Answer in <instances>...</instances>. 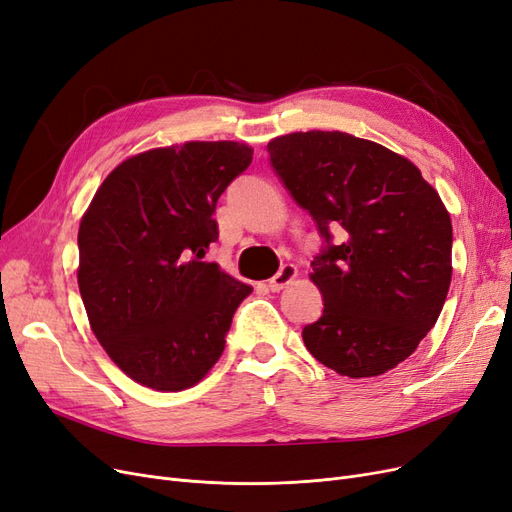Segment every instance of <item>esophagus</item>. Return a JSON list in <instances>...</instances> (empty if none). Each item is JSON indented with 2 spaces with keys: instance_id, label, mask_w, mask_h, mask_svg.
<instances>
[{
  "instance_id": "obj_1",
  "label": "esophagus",
  "mask_w": 512,
  "mask_h": 512,
  "mask_svg": "<svg viewBox=\"0 0 512 512\" xmlns=\"http://www.w3.org/2000/svg\"><path fill=\"white\" fill-rule=\"evenodd\" d=\"M295 276H297V268L291 266V263H285V266H282V268L268 280V289H270V291H282Z\"/></svg>"
}]
</instances>
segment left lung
<instances>
[{
  "mask_svg": "<svg viewBox=\"0 0 512 512\" xmlns=\"http://www.w3.org/2000/svg\"><path fill=\"white\" fill-rule=\"evenodd\" d=\"M268 151L325 242L310 274L325 310L301 331L306 348L339 375L394 369L445 304L453 242L445 204L418 166L348 132H291Z\"/></svg>",
  "mask_w": 512,
  "mask_h": 512,
  "instance_id": "8db88e82",
  "label": "left lung"
}]
</instances>
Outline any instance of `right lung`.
<instances>
[{"label": "right lung", "instance_id": "right-lung-1", "mask_svg": "<svg viewBox=\"0 0 512 512\" xmlns=\"http://www.w3.org/2000/svg\"><path fill=\"white\" fill-rule=\"evenodd\" d=\"M251 160L236 141L149 149L111 170L82 217L78 285L90 327L147 388L198 384L253 291L204 261L219 238L217 200Z\"/></svg>", "mask_w": 512, "mask_h": 512}]
</instances>
